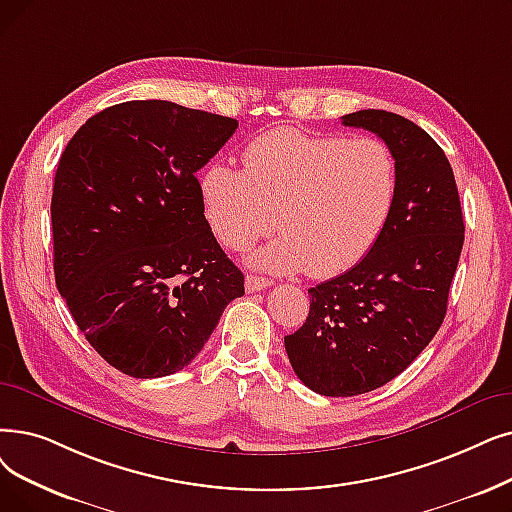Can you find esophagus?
Wrapping results in <instances>:
<instances>
[{
  "label": "esophagus",
  "mask_w": 512,
  "mask_h": 512,
  "mask_svg": "<svg viewBox=\"0 0 512 512\" xmlns=\"http://www.w3.org/2000/svg\"><path fill=\"white\" fill-rule=\"evenodd\" d=\"M270 284H272V280L263 278V276H255V274H249L247 278H244V288H247V293L263 291V288H268Z\"/></svg>",
  "instance_id": "34e87169"
}]
</instances>
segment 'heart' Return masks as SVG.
<instances>
[{"label":"heart","mask_w":512,"mask_h":512,"mask_svg":"<svg viewBox=\"0 0 512 512\" xmlns=\"http://www.w3.org/2000/svg\"><path fill=\"white\" fill-rule=\"evenodd\" d=\"M244 171L209 165L205 219L230 251L280 232L251 265L328 278L362 261L383 236L399 196V163L381 138L270 129L242 154Z\"/></svg>","instance_id":"b5f03b06"}]
</instances>
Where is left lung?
<instances>
[{
	"instance_id": "1",
	"label": "left lung",
	"mask_w": 512,
	"mask_h": 512,
	"mask_svg": "<svg viewBox=\"0 0 512 512\" xmlns=\"http://www.w3.org/2000/svg\"><path fill=\"white\" fill-rule=\"evenodd\" d=\"M343 125L393 148L399 196L372 251L309 288L305 324L284 337L301 383L328 397L379 389L418 358L446 318L464 242L452 165L425 129L374 108L345 115Z\"/></svg>"
}]
</instances>
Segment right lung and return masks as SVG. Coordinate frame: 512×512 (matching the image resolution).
Instances as JSON below:
<instances>
[{"mask_svg":"<svg viewBox=\"0 0 512 512\" xmlns=\"http://www.w3.org/2000/svg\"><path fill=\"white\" fill-rule=\"evenodd\" d=\"M236 127L133 100L87 119L62 152L52 194L58 293L87 343L133 379L186 368L244 295L196 180Z\"/></svg>","mask_w":512,"mask_h":512,"instance_id":"right-lung-1","label":"right lung"}]
</instances>
